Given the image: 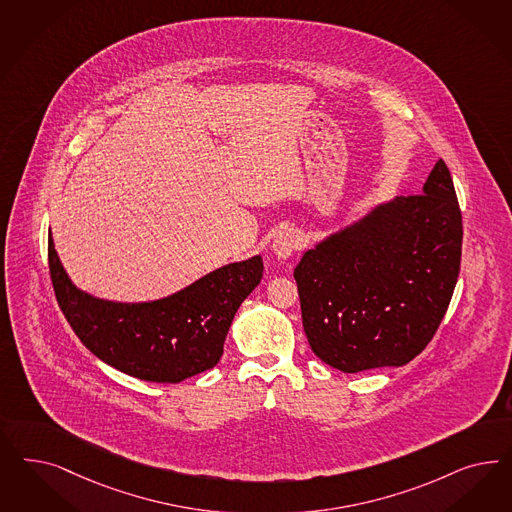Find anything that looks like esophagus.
Masks as SVG:
<instances>
[{
    "instance_id": "obj_1",
    "label": "esophagus",
    "mask_w": 512,
    "mask_h": 512,
    "mask_svg": "<svg viewBox=\"0 0 512 512\" xmlns=\"http://www.w3.org/2000/svg\"><path fill=\"white\" fill-rule=\"evenodd\" d=\"M299 248V241H297L296 231L282 230L275 235L273 243H271V250L275 252V256H279L281 260L290 258L294 252Z\"/></svg>"
}]
</instances>
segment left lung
<instances>
[{"label":"left lung","mask_w":512,"mask_h":512,"mask_svg":"<svg viewBox=\"0 0 512 512\" xmlns=\"http://www.w3.org/2000/svg\"><path fill=\"white\" fill-rule=\"evenodd\" d=\"M462 211L443 160L422 194L377 205L294 269L314 354L343 373L399 367L428 347L462 262Z\"/></svg>","instance_id":"8db88e82"}]
</instances>
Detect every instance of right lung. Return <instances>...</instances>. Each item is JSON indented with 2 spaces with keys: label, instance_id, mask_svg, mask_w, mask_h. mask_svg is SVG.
Instances as JSON below:
<instances>
[{
  "label": "right lung",
  "instance_id": "add662e5",
  "mask_svg": "<svg viewBox=\"0 0 512 512\" xmlns=\"http://www.w3.org/2000/svg\"><path fill=\"white\" fill-rule=\"evenodd\" d=\"M54 294L69 326L101 362L149 382H181L215 367L239 305L260 284L262 256L224 265L173 296L115 303L69 281L49 235Z\"/></svg>",
  "mask_w": 512,
  "mask_h": 512
}]
</instances>
